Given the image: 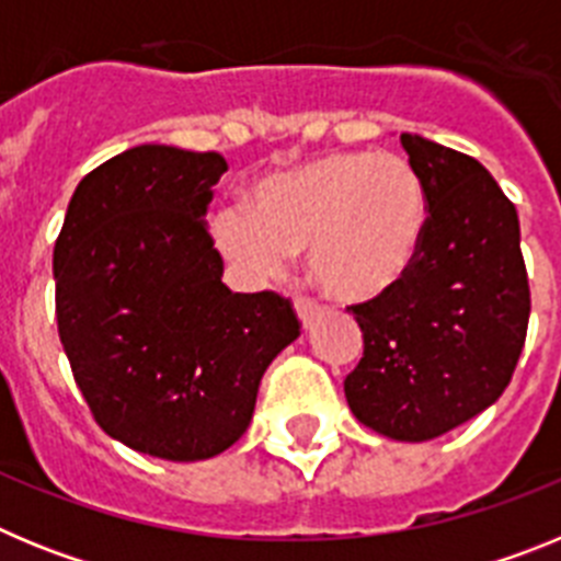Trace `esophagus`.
I'll return each mask as SVG.
<instances>
[{"label": "esophagus", "instance_id": "1", "mask_svg": "<svg viewBox=\"0 0 561 561\" xmlns=\"http://www.w3.org/2000/svg\"><path fill=\"white\" fill-rule=\"evenodd\" d=\"M295 309H297V317H300V323H304L306 329L314 323L317 317L323 314V306L317 304V300H311V297H297Z\"/></svg>", "mask_w": 561, "mask_h": 561}]
</instances>
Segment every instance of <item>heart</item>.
<instances>
[{"label":"heart","instance_id":"b5f03b06","mask_svg":"<svg viewBox=\"0 0 561 561\" xmlns=\"http://www.w3.org/2000/svg\"><path fill=\"white\" fill-rule=\"evenodd\" d=\"M255 210L225 205L213 241L252 280L284 275L309 250L314 284L370 300L408 275L427 230V193L399 153L329 151L255 187Z\"/></svg>","mask_w":561,"mask_h":561}]
</instances>
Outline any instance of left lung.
<instances>
[{"instance_id": "obj_1", "label": "left lung", "mask_w": 561, "mask_h": 561, "mask_svg": "<svg viewBox=\"0 0 561 561\" xmlns=\"http://www.w3.org/2000/svg\"><path fill=\"white\" fill-rule=\"evenodd\" d=\"M427 193V230L399 284L348 306L365 351L345 376L356 419L393 440H430L503 396L523 354L531 289L517 207L466 153L401 134Z\"/></svg>"}]
</instances>
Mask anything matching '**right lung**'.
Wrapping results in <instances>:
<instances>
[{"label":"right lung","instance_id":"right-lung-1","mask_svg":"<svg viewBox=\"0 0 561 561\" xmlns=\"http://www.w3.org/2000/svg\"><path fill=\"white\" fill-rule=\"evenodd\" d=\"M216 151L137 146L78 182L56 252L58 336L101 430L165 460L247 433L261 376L300 336L289 297L221 284L205 225Z\"/></svg>","mask_w":561,"mask_h":561}]
</instances>
